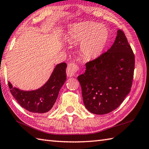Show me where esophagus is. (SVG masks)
<instances>
[{"instance_id": "obj_1", "label": "esophagus", "mask_w": 149, "mask_h": 149, "mask_svg": "<svg viewBox=\"0 0 149 149\" xmlns=\"http://www.w3.org/2000/svg\"><path fill=\"white\" fill-rule=\"evenodd\" d=\"M78 70V67L74 63H71L68 65L67 68V75L69 77H74L75 73Z\"/></svg>"}]
</instances>
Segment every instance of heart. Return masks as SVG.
Wrapping results in <instances>:
<instances>
[{"label": "heart", "mask_w": 149, "mask_h": 149, "mask_svg": "<svg viewBox=\"0 0 149 149\" xmlns=\"http://www.w3.org/2000/svg\"><path fill=\"white\" fill-rule=\"evenodd\" d=\"M69 38L80 42V51L88 60L102 54L108 45L109 32L107 27L93 21H86L75 24L69 29Z\"/></svg>", "instance_id": "heart-1"}]
</instances>
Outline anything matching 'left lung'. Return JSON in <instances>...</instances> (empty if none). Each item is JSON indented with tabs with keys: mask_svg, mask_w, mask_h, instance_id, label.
Instances as JSON below:
<instances>
[{
	"mask_svg": "<svg viewBox=\"0 0 149 149\" xmlns=\"http://www.w3.org/2000/svg\"><path fill=\"white\" fill-rule=\"evenodd\" d=\"M135 58L125 33L117 30L111 48L86 64L78 77L85 107L91 113H108L118 108L130 93Z\"/></svg>",
	"mask_w": 149,
	"mask_h": 149,
	"instance_id": "left-lung-1",
	"label": "left lung"
}]
</instances>
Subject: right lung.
I'll list each match as a JSON object with an SVG mask.
<instances>
[{
	"mask_svg": "<svg viewBox=\"0 0 149 149\" xmlns=\"http://www.w3.org/2000/svg\"><path fill=\"white\" fill-rule=\"evenodd\" d=\"M66 67L65 62L57 64L45 84L34 90H21L13 87L10 82H8L11 93L26 110L38 113L48 112L54 106L60 89L65 82Z\"/></svg>",
	"mask_w": 149,
	"mask_h": 149,
	"instance_id": "add662e5",
	"label": "right lung"
}]
</instances>
